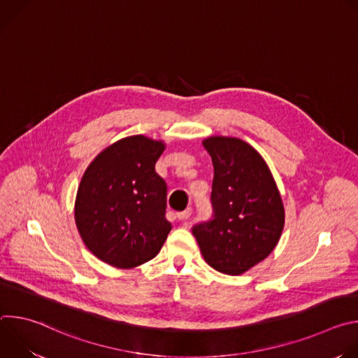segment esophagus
I'll return each instance as SVG.
<instances>
[{"mask_svg": "<svg viewBox=\"0 0 358 358\" xmlns=\"http://www.w3.org/2000/svg\"><path fill=\"white\" fill-rule=\"evenodd\" d=\"M189 217H191V210H189V208H188V210H185L184 213L177 214V220H178V221H181L182 224H185V222L189 220Z\"/></svg>", "mask_w": 358, "mask_h": 358, "instance_id": "esophagus-1", "label": "esophagus"}]
</instances>
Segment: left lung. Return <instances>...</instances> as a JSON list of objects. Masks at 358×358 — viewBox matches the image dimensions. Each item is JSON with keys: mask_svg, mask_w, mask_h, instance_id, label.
I'll use <instances>...</instances> for the list:
<instances>
[{"mask_svg": "<svg viewBox=\"0 0 358 358\" xmlns=\"http://www.w3.org/2000/svg\"><path fill=\"white\" fill-rule=\"evenodd\" d=\"M214 164L213 217L192 227L207 264L241 275L275 249L285 225L283 202L259 152L234 137L202 141Z\"/></svg>", "mask_w": 358, "mask_h": 358, "instance_id": "left-lung-1", "label": "left lung"}]
</instances>
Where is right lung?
<instances>
[{"mask_svg": "<svg viewBox=\"0 0 358 358\" xmlns=\"http://www.w3.org/2000/svg\"><path fill=\"white\" fill-rule=\"evenodd\" d=\"M163 151V141L126 137L101 151L85 171L75 221L100 261L129 269L160 252L171 231L166 220L167 184L155 170Z\"/></svg>", "mask_w": 358, "mask_h": 358, "instance_id": "1", "label": "right lung"}]
</instances>
